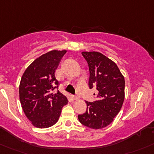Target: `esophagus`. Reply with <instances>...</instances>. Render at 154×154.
<instances>
[{
  "mask_svg": "<svg viewBox=\"0 0 154 154\" xmlns=\"http://www.w3.org/2000/svg\"><path fill=\"white\" fill-rule=\"evenodd\" d=\"M72 98L74 100H77L79 99V97H77V96H72Z\"/></svg>",
  "mask_w": 154,
  "mask_h": 154,
  "instance_id": "esophagus-1",
  "label": "esophagus"
}]
</instances>
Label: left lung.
I'll return each mask as SVG.
<instances>
[{
    "instance_id": "left-lung-1",
    "label": "left lung",
    "mask_w": 154,
    "mask_h": 154,
    "mask_svg": "<svg viewBox=\"0 0 154 154\" xmlns=\"http://www.w3.org/2000/svg\"><path fill=\"white\" fill-rule=\"evenodd\" d=\"M90 70L89 87L98 94L93 103L86 102L87 111L79 115L82 125L101 129L111 124L120 112L125 100V78L114 61L100 52L83 51ZM95 95V94H94Z\"/></svg>"
}]
</instances>
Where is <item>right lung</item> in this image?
<instances>
[{"label": "right lung", "instance_id": "add662e5", "mask_svg": "<svg viewBox=\"0 0 154 154\" xmlns=\"http://www.w3.org/2000/svg\"><path fill=\"white\" fill-rule=\"evenodd\" d=\"M66 50H52L35 60L22 76L19 87L20 100L27 119L38 128L54 125L61 116L67 97L55 88L59 83L54 77L55 70Z\"/></svg>", "mask_w": 154, "mask_h": 154}]
</instances>
